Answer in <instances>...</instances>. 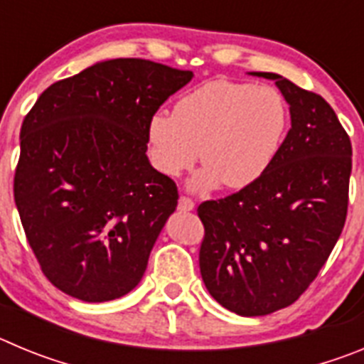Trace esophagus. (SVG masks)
I'll list each match as a JSON object with an SVG mask.
<instances>
[{
    "instance_id": "1",
    "label": "esophagus",
    "mask_w": 364,
    "mask_h": 364,
    "mask_svg": "<svg viewBox=\"0 0 364 364\" xmlns=\"http://www.w3.org/2000/svg\"><path fill=\"white\" fill-rule=\"evenodd\" d=\"M178 210L180 211H193L195 210V202L188 197H180L178 198Z\"/></svg>"
}]
</instances>
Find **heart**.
<instances>
[{
    "label": "heart",
    "instance_id": "heart-1",
    "mask_svg": "<svg viewBox=\"0 0 364 364\" xmlns=\"http://www.w3.org/2000/svg\"><path fill=\"white\" fill-rule=\"evenodd\" d=\"M288 107L277 89L213 80L176 102L173 114L154 112L147 122L153 166L176 176L197 162L193 189L220 184L244 189L264 176L284 140Z\"/></svg>",
    "mask_w": 364,
    "mask_h": 364
}]
</instances>
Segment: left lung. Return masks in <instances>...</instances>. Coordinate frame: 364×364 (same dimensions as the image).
Here are the masks:
<instances>
[{
    "mask_svg": "<svg viewBox=\"0 0 364 364\" xmlns=\"http://www.w3.org/2000/svg\"><path fill=\"white\" fill-rule=\"evenodd\" d=\"M291 129L255 184L198 205L204 224L200 275L230 311L255 317L290 306L332 253L346 220L352 144L323 96L281 74Z\"/></svg>",
    "mask_w": 364,
    "mask_h": 364,
    "instance_id": "obj_1",
    "label": "left lung"
}]
</instances>
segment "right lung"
I'll list each match as a JSON object with an SVG mask.
<instances>
[{
  "instance_id": "1",
  "label": "right lung",
  "mask_w": 364,
  "mask_h": 364,
  "mask_svg": "<svg viewBox=\"0 0 364 364\" xmlns=\"http://www.w3.org/2000/svg\"><path fill=\"white\" fill-rule=\"evenodd\" d=\"M191 78L140 58L105 60L53 83L25 117L16 208L41 272L63 294L104 302L142 281L178 200L147 159V122Z\"/></svg>"
}]
</instances>
